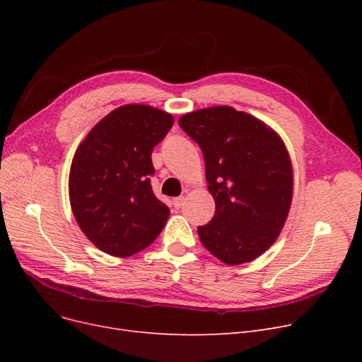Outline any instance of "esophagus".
<instances>
[{
    "instance_id": "esophagus-1",
    "label": "esophagus",
    "mask_w": 362,
    "mask_h": 362,
    "mask_svg": "<svg viewBox=\"0 0 362 362\" xmlns=\"http://www.w3.org/2000/svg\"><path fill=\"white\" fill-rule=\"evenodd\" d=\"M183 202H185V198H183V197H177V198L173 199V206L177 208V210H179V208H182Z\"/></svg>"
}]
</instances>
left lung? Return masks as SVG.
<instances>
[{"mask_svg":"<svg viewBox=\"0 0 362 362\" xmlns=\"http://www.w3.org/2000/svg\"><path fill=\"white\" fill-rule=\"evenodd\" d=\"M180 127L202 149L213 220L198 227L205 248L229 265L254 261L279 238L293 195V170L279 133L229 105L187 112Z\"/></svg>","mask_w":362,"mask_h":362,"instance_id":"8db88e82","label":"left lung"}]
</instances>
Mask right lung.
<instances>
[{"mask_svg": "<svg viewBox=\"0 0 362 362\" xmlns=\"http://www.w3.org/2000/svg\"><path fill=\"white\" fill-rule=\"evenodd\" d=\"M173 122L156 107L122 105L76 149L69 175L71 211L103 252L119 258L138 254L164 229L170 210L152 191L151 154Z\"/></svg>", "mask_w": 362, "mask_h": 362, "instance_id": "add662e5", "label": "right lung"}]
</instances>
